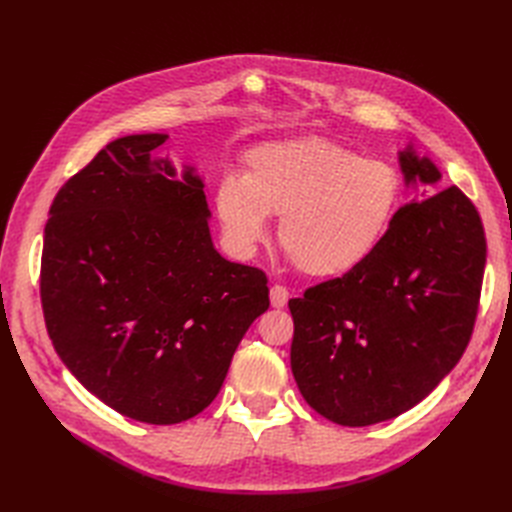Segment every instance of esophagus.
<instances>
[{
  "label": "esophagus",
  "mask_w": 512,
  "mask_h": 512,
  "mask_svg": "<svg viewBox=\"0 0 512 512\" xmlns=\"http://www.w3.org/2000/svg\"><path fill=\"white\" fill-rule=\"evenodd\" d=\"M288 297H290V294H288V290L284 286H271L269 299H271L273 307H277V309L284 307L288 303Z\"/></svg>",
  "instance_id": "1"
}]
</instances>
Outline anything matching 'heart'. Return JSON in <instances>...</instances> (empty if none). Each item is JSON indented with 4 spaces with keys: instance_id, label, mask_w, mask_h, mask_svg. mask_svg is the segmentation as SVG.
I'll return each mask as SVG.
<instances>
[{
    "instance_id": "obj_1",
    "label": "heart",
    "mask_w": 512,
    "mask_h": 512,
    "mask_svg": "<svg viewBox=\"0 0 512 512\" xmlns=\"http://www.w3.org/2000/svg\"><path fill=\"white\" fill-rule=\"evenodd\" d=\"M401 200L399 170L329 138L254 149L245 175H224L215 211L226 237L250 252L280 220V243L312 277H339L376 252Z\"/></svg>"
}]
</instances>
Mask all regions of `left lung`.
<instances>
[{"label": "left lung", "mask_w": 512, "mask_h": 512, "mask_svg": "<svg viewBox=\"0 0 512 512\" xmlns=\"http://www.w3.org/2000/svg\"><path fill=\"white\" fill-rule=\"evenodd\" d=\"M406 188H436L438 166L412 143L397 153ZM399 207L361 267L290 299V367L303 399L346 427L389 421L451 374L466 350L487 243L459 188Z\"/></svg>", "instance_id": "8db88e82"}]
</instances>
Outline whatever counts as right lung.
<instances>
[{
    "label": "right lung",
    "instance_id": "right-lung-1",
    "mask_svg": "<svg viewBox=\"0 0 512 512\" xmlns=\"http://www.w3.org/2000/svg\"><path fill=\"white\" fill-rule=\"evenodd\" d=\"M108 143L64 183L44 228L40 294L59 359L119 414L175 425L220 393L267 277L215 250L205 181L156 149Z\"/></svg>",
    "mask_w": 512,
    "mask_h": 512
}]
</instances>
